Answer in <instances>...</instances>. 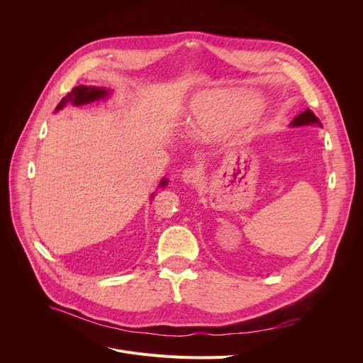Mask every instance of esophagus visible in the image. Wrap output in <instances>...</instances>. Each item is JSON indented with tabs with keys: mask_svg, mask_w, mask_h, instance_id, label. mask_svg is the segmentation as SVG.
Here are the masks:
<instances>
[{
	"mask_svg": "<svg viewBox=\"0 0 363 363\" xmlns=\"http://www.w3.org/2000/svg\"><path fill=\"white\" fill-rule=\"evenodd\" d=\"M181 178L188 185H199L203 178V171L200 168H188L182 172Z\"/></svg>",
	"mask_w": 363,
	"mask_h": 363,
	"instance_id": "1",
	"label": "esophagus"
}]
</instances>
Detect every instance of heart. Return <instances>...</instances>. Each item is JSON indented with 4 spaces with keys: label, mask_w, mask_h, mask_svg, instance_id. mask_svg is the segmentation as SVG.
Here are the masks:
<instances>
[{
    "label": "heart",
    "mask_w": 363,
    "mask_h": 363,
    "mask_svg": "<svg viewBox=\"0 0 363 363\" xmlns=\"http://www.w3.org/2000/svg\"><path fill=\"white\" fill-rule=\"evenodd\" d=\"M260 117L257 94H204L188 107L182 121L184 133L196 140H211L230 130L239 138H247Z\"/></svg>",
    "instance_id": "obj_1"
}]
</instances>
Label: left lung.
I'll return each mask as SVG.
<instances>
[{
	"label": "left lung",
	"mask_w": 363,
	"mask_h": 363,
	"mask_svg": "<svg viewBox=\"0 0 363 363\" xmlns=\"http://www.w3.org/2000/svg\"><path fill=\"white\" fill-rule=\"evenodd\" d=\"M289 125H291V127H303V125H318V127H323V124L320 123V120L315 117V114H314L310 108H307L304 113L296 116V117L291 121Z\"/></svg>",
	"instance_id": "obj_1"
}]
</instances>
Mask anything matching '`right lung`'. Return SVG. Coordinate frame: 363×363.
<instances>
[{
  "label": "right lung",
  "mask_w": 363,
  "mask_h": 363,
  "mask_svg": "<svg viewBox=\"0 0 363 363\" xmlns=\"http://www.w3.org/2000/svg\"><path fill=\"white\" fill-rule=\"evenodd\" d=\"M110 89L104 88V86H88V85H78L75 86L67 96H63L60 103L56 106L55 113L63 110L65 106L72 104V106H84V104H91L95 101H100V100H106V98L110 95ZM168 185V179L167 178H162L157 188H164ZM153 195L150 199H153Z\"/></svg>",
  "instance_id": "1"
}]
</instances>
